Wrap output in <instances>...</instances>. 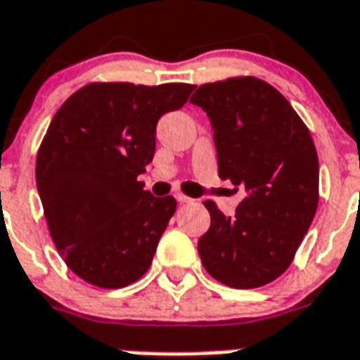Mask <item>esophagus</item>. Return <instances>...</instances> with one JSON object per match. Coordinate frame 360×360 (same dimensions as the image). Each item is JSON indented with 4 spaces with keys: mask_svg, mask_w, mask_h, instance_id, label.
<instances>
[{
    "mask_svg": "<svg viewBox=\"0 0 360 360\" xmlns=\"http://www.w3.org/2000/svg\"><path fill=\"white\" fill-rule=\"evenodd\" d=\"M174 197H176L178 202H191V200H193V199H189L188 195L180 193V191H178V193H174Z\"/></svg>",
    "mask_w": 360,
    "mask_h": 360,
    "instance_id": "34e87169",
    "label": "esophagus"
}]
</instances>
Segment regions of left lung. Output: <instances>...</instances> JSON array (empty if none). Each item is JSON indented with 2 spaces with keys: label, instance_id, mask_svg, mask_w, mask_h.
<instances>
[{
  "label": "left lung",
  "instance_id": "1",
  "mask_svg": "<svg viewBox=\"0 0 360 360\" xmlns=\"http://www.w3.org/2000/svg\"><path fill=\"white\" fill-rule=\"evenodd\" d=\"M189 103L210 118L219 178L246 193L235 216L205 200L202 266L235 289L266 285L289 269L316 216L319 161L310 131L274 86L255 77L202 84Z\"/></svg>",
  "mask_w": 360,
  "mask_h": 360
}]
</instances>
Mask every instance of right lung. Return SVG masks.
<instances>
[{
    "label": "right lung",
    "mask_w": 360,
    "mask_h": 360,
    "mask_svg": "<svg viewBox=\"0 0 360 360\" xmlns=\"http://www.w3.org/2000/svg\"><path fill=\"white\" fill-rule=\"evenodd\" d=\"M193 84L91 82L54 114L37 152L44 218L69 269L103 289H120L150 269L176 210L139 182L155 152V125L188 101Z\"/></svg>",
    "instance_id": "right-lung-1"
}]
</instances>
